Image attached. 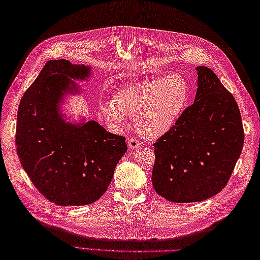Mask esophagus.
Wrapping results in <instances>:
<instances>
[{
  "label": "esophagus",
  "mask_w": 260,
  "mask_h": 260,
  "mask_svg": "<svg viewBox=\"0 0 260 260\" xmlns=\"http://www.w3.org/2000/svg\"><path fill=\"white\" fill-rule=\"evenodd\" d=\"M128 145L131 149H137L140 147L141 143H140V141L137 140V139L131 138V139H128Z\"/></svg>",
  "instance_id": "obj_1"
}]
</instances>
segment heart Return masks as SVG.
<instances>
[{
	"label": "heart",
	"mask_w": 260,
	"mask_h": 260,
	"mask_svg": "<svg viewBox=\"0 0 260 260\" xmlns=\"http://www.w3.org/2000/svg\"><path fill=\"white\" fill-rule=\"evenodd\" d=\"M189 94L188 80L174 73L120 88L113 101L101 104L100 109L107 121L118 128L124 124V115L135 118L137 131L151 140L172 129L185 110Z\"/></svg>",
	"instance_id": "heart-1"
}]
</instances>
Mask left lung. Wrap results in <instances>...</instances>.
<instances>
[{"label": "left lung", "instance_id": "8db88e82", "mask_svg": "<svg viewBox=\"0 0 260 260\" xmlns=\"http://www.w3.org/2000/svg\"><path fill=\"white\" fill-rule=\"evenodd\" d=\"M194 104L153 143L152 184L174 203L202 202L223 189L244 145L238 105L212 69L196 67Z\"/></svg>", "mask_w": 260, "mask_h": 260}]
</instances>
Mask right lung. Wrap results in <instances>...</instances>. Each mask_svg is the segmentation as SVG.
<instances>
[{
  "label": "right lung",
  "instance_id": "1",
  "mask_svg": "<svg viewBox=\"0 0 260 260\" xmlns=\"http://www.w3.org/2000/svg\"><path fill=\"white\" fill-rule=\"evenodd\" d=\"M89 69L66 59L47 61L17 111L15 144L22 167L39 192L61 206L99 200L126 151L125 138L98 122L73 125L58 115L62 92L77 89L71 78H85Z\"/></svg>",
  "mask_w": 260,
  "mask_h": 260
}]
</instances>
